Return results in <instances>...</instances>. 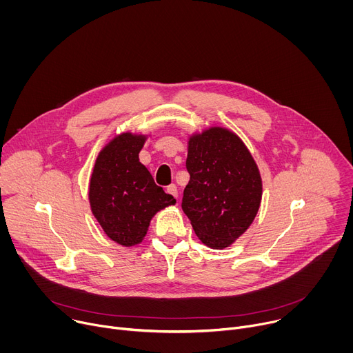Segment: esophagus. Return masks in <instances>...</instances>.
<instances>
[{"label":"esophagus","instance_id":"1","mask_svg":"<svg viewBox=\"0 0 353 353\" xmlns=\"http://www.w3.org/2000/svg\"><path fill=\"white\" fill-rule=\"evenodd\" d=\"M166 192L170 194V195H173L174 198H177V187H176V184L168 185V187H166Z\"/></svg>","mask_w":353,"mask_h":353}]
</instances>
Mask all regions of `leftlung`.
<instances>
[{"label":"left lung","mask_w":353,"mask_h":353,"mask_svg":"<svg viewBox=\"0 0 353 353\" xmlns=\"http://www.w3.org/2000/svg\"><path fill=\"white\" fill-rule=\"evenodd\" d=\"M185 168L181 208L195 234L212 248L230 245L260 208L263 184L253 157L236 134L215 127L190 138Z\"/></svg>","instance_id":"8db88e82"}]
</instances>
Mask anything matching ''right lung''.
Listing matches in <instances>:
<instances>
[{
	"mask_svg": "<svg viewBox=\"0 0 353 353\" xmlns=\"http://www.w3.org/2000/svg\"><path fill=\"white\" fill-rule=\"evenodd\" d=\"M145 137L121 134L99 154L89 185L90 208L106 234L121 245L138 244L152 216L176 204L139 162Z\"/></svg>",
	"mask_w": 353,
	"mask_h": 353,
	"instance_id": "1",
	"label": "right lung"
}]
</instances>
